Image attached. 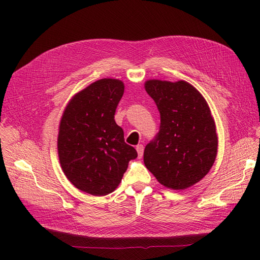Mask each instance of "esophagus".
Returning a JSON list of instances; mask_svg holds the SVG:
<instances>
[{
    "mask_svg": "<svg viewBox=\"0 0 260 260\" xmlns=\"http://www.w3.org/2000/svg\"><path fill=\"white\" fill-rule=\"evenodd\" d=\"M137 152H138V155H139V158H141V157L143 156L144 146H143L142 144H139V145H137Z\"/></svg>",
    "mask_w": 260,
    "mask_h": 260,
    "instance_id": "1",
    "label": "esophagus"
}]
</instances>
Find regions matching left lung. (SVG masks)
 <instances>
[{"label":"left lung","mask_w":260,"mask_h":260,"mask_svg":"<svg viewBox=\"0 0 260 260\" xmlns=\"http://www.w3.org/2000/svg\"><path fill=\"white\" fill-rule=\"evenodd\" d=\"M145 90L160 114L159 131L144 149L157 181L184 190L205 177L218 148L216 124L202 94L186 81L147 80Z\"/></svg>","instance_id":"8db88e82"}]
</instances>
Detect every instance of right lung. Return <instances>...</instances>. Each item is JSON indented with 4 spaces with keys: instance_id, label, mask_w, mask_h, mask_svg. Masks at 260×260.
<instances>
[{
    "instance_id": "add662e5",
    "label": "right lung",
    "mask_w": 260,
    "mask_h": 260,
    "mask_svg": "<svg viewBox=\"0 0 260 260\" xmlns=\"http://www.w3.org/2000/svg\"><path fill=\"white\" fill-rule=\"evenodd\" d=\"M123 90L118 79L98 80L78 92L61 116L57 139L61 169L77 188L94 196L115 191L129 161L138 157L115 121Z\"/></svg>"
}]
</instances>
